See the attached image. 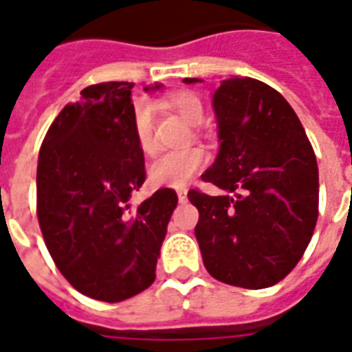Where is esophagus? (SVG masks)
Wrapping results in <instances>:
<instances>
[{"mask_svg":"<svg viewBox=\"0 0 352 352\" xmlns=\"http://www.w3.org/2000/svg\"><path fill=\"white\" fill-rule=\"evenodd\" d=\"M186 194H188V192L183 190V188H181V190H177V198H179V201H181V204H184V201H186Z\"/></svg>","mask_w":352,"mask_h":352,"instance_id":"34e87169","label":"esophagus"}]
</instances>
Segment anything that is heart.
I'll return each mask as SVG.
<instances>
[{
    "label": "heart",
    "mask_w": 352,
    "mask_h": 352,
    "mask_svg": "<svg viewBox=\"0 0 352 352\" xmlns=\"http://www.w3.org/2000/svg\"><path fill=\"white\" fill-rule=\"evenodd\" d=\"M169 105L175 109L181 118L188 124H199L204 120V105L196 94L181 92L169 100ZM154 111L151 103L138 101L133 107V133L139 151L153 154L156 145L153 138ZM207 156L201 148H184L171 151L158 156L148 168V181L154 186H184L199 169L206 166Z\"/></svg>",
    "instance_id": "b5f03b06"
}]
</instances>
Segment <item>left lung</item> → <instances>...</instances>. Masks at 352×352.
<instances>
[{
	"label": "left lung",
	"instance_id": "1",
	"mask_svg": "<svg viewBox=\"0 0 352 352\" xmlns=\"http://www.w3.org/2000/svg\"><path fill=\"white\" fill-rule=\"evenodd\" d=\"M213 109L221 146L201 179L222 194L188 192L204 265L226 285L267 288L294 270L311 241L317 158L294 109L262 80H222Z\"/></svg>",
	"mask_w": 352,
	"mask_h": 352
}]
</instances>
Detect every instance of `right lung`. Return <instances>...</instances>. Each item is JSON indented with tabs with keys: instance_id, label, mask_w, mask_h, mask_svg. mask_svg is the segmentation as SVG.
<instances>
[{
	"instance_id": "obj_1",
	"label": "right lung",
	"mask_w": 352,
	"mask_h": 352,
	"mask_svg": "<svg viewBox=\"0 0 352 352\" xmlns=\"http://www.w3.org/2000/svg\"><path fill=\"white\" fill-rule=\"evenodd\" d=\"M131 88H85L50 124L37 162V219L50 256L80 294L109 303L153 285L177 207L175 190L160 188L130 209L131 192L145 183Z\"/></svg>"
}]
</instances>
